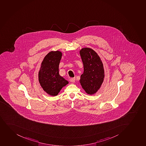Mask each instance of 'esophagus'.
Instances as JSON below:
<instances>
[{"label":"esophagus","mask_w":146,"mask_h":146,"mask_svg":"<svg viewBox=\"0 0 146 146\" xmlns=\"http://www.w3.org/2000/svg\"><path fill=\"white\" fill-rule=\"evenodd\" d=\"M75 77H74V78H71L70 79V81L72 82V83H74V82H75Z\"/></svg>","instance_id":"obj_1"}]
</instances>
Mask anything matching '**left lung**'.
<instances>
[{"label": "left lung", "mask_w": 146, "mask_h": 146, "mask_svg": "<svg viewBox=\"0 0 146 146\" xmlns=\"http://www.w3.org/2000/svg\"><path fill=\"white\" fill-rule=\"evenodd\" d=\"M80 54L84 65L80 84L87 94L93 95L100 89L104 78L103 63L97 53L90 48H82Z\"/></svg>", "instance_id": "8db88e82"}]
</instances>
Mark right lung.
<instances>
[{"label":"right lung","instance_id":"obj_1","mask_svg":"<svg viewBox=\"0 0 146 146\" xmlns=\"http://www.w3.org/2000/svg\"><path fill=\"white\" fill-rule=\"evenodd\" d=\"M60 51L49 52L42 62L38 72L39 82L43 90L49 95L56 96L69 82L60 76L58 67L62 58Z\"/></svg>","mask_w":146,"mask_h":146}]
</instances>
